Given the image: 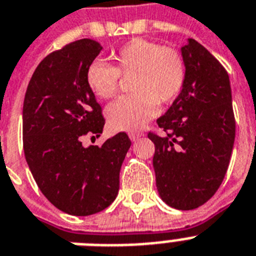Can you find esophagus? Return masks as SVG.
<instances>
[{"label":"esophagus","instance_id":"34e87169","mask_svg":"<svg viewBox=\"0 0 256 256\" xmlns=\"http://www.w3.org/2000/svg\"><path fill=\"white\" fill-rule=\"evenodd\" d=\"M128 136H130V139H132V142H136L139 138H140L142 134H140V132H132L130 134H128Z\"/></svg>","mask_w":256,"mask_h":256}]
</instances>
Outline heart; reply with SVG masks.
Instances as JSON below:
<instances>
[{"mask_svg":"<svg viewBox=\"0 0 256 256\" xmlns=\"http://www.w3.org/2000/svg\"><path fill=\"white\" fill-rule=\"evenodd\" d=\"M114 65L94 61L87 68L86 82L92 94L109 100L128 80L132 94L106 108L112 128L132 132L151 120L158 105L173 102L186 80V65L176 48L161 46L146 38H132L112 54Z\"/></svg>","mask_w":256,"mask_h":256,"instance_id":"1","label":"heart"}]
</instances>
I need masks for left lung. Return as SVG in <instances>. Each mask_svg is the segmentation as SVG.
I'll use <instances>...</instances> for the list:
<instances>
[{
	"label": "left lung",
	"instance_id": "8db88e82",
	"mask_svg": "<svg viewBox=\"0 0 256 256\" xmlns=\"http://www.w3.org/2000/svg\"><path fill=\"white\" fill-rule=\"evenodd\" d=\"M186 80L170 108L158 120L164 136L154 143L158 195L170 207L188 211L210 200L229 166L236 121L226 70L202 44L181 48Z\"/></svg>",
	"mask_w": 256,
	"mask_h": 256
}]
</instances>
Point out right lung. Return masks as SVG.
Returning a JSON list of instances; mask_svg holds the SVG:
<instances>
[{"label":"right lung","mask_w":256,"mask_h":256,"mask_svg":"<svg viewBox=\"0 0 256 256\" xmlns=\"http://www.w3.org/2000/svg\"><path fill=\"white\" fill-rule=\"evenodd\" d=\"M82 38L46 56L32 75L23 102V148L38 188L52 204L74 216L98 214L113 203L120 170L132 142L118 132L102 147H83L98 138L105 120L88 88L86 72L102 52Z\"/></svg>","instance_id":"add662e5"}]
</instances>
